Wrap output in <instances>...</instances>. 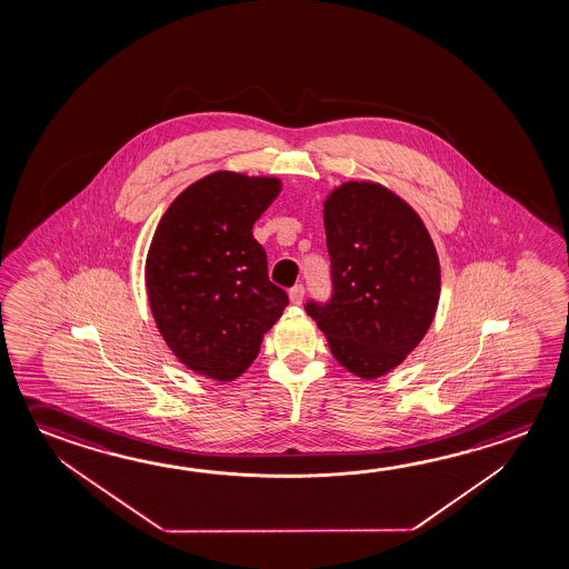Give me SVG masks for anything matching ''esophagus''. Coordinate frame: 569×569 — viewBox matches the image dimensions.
Instances as JSON below:
<instances>
[{"label":"esophagus","mask_w":569,"mask_h":569,"mask_svg":"<svg viewBox=\"0 0 569 569\" xmlns=\"http://www.w3.org/2000/svg\"><path fill=\"white\" fill-rule=\"evenodd\" d=\"M303 296H306V288H303L301 283H298V286H293V288L289 289V299H291V303H296V306H301Z\"/></svg>","instance_id":"esophagus-1"}]
</instances>
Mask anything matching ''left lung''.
<instances>
[{
    "label": "left lung",
    "mask_w": 569,
    "mask_h": 569,
    "mask_svg": "<svg viewBox=\"0 0 569 569\" xmlns=\"http://www.w3.org/2000/svg\"><path fill=\"white\" fill-rule=\"evenodd\" d=\"M333 296L309 301L349 373L377 379L427 336L440 298L437 248L420 216L389 188L351 180L323 202Z\"/></svg>",
    "instance_id": "obj_1"
}]
</instances>
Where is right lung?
Listing matches in <instances>:
<instances>
[{"label":"right lung","instance_id":"1","mask_svg":"<svg viewBox=\"0 0 569 569\" xmlns=\"http://www.w3.org/2000/svg\"><path fill=\"white\" fill-rule=\"evenodd\" d=\"M280 190V178L218 170L182 190L160 218L144 266L150 311L194 373L240 377L288 306L252 233Z\"/></svg>","mask_w":569,"mask_h":569}]
</instances>
